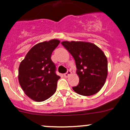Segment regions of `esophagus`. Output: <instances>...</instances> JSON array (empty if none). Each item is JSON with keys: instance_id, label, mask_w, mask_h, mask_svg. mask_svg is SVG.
<instances>
[{"instance_id": "obj_1", "label": "esophagus", "mask_w": 130, "mask_h": 130, "mask_svg": "<svg viewBox=\"0 0 130 130\" xmlns=\"http://www.w3.org/2000/svg\"><path fill=\"white\" fill-rule=\"evenodd\" d=\"M71 73H72V72H70V70H68V71L66 73H64V77H68L69 75H70V74H71Z\"/></svg>"}]
</instances>
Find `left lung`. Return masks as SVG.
Segmentation results:
<instances>
[{
  "label": "left lung",
  "mask_w": 130,
  "mask_h": 130,
  "mask_svg": "<svg viewBox=\"0 0 130 130\" xmlns=\"http://www.w3.org/2000/svg\"><path fill=\"white\" fill-rule=\"evenodd\" d=\"M61 44L75 61L78 84L73 87L77 94L89 96L101 89L107 75V60L95 44L83 41H63Z\"/></svg>",
  "instance_id": "left-lung-1"
}]
</instances>
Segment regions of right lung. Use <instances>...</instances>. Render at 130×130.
<instances>
[{
	"mask_svg": "<svg viewBox=\"0 0 130 130\" xmlns=\"http://www.w3.org/2000/svg\"><path fill=\"white\" fill-rule=\"evenodd\" d=\"M60 43L58 40L44 41L34 46L19 65V84L25 94L32 100L42 102L54 94L60 76L52 53Z\"/></svg>",
	"mask_w": 130,
	"mask_h": 130,
	"instance_id": "add662e5",
	"label": "right lung"
}]
</instances>
